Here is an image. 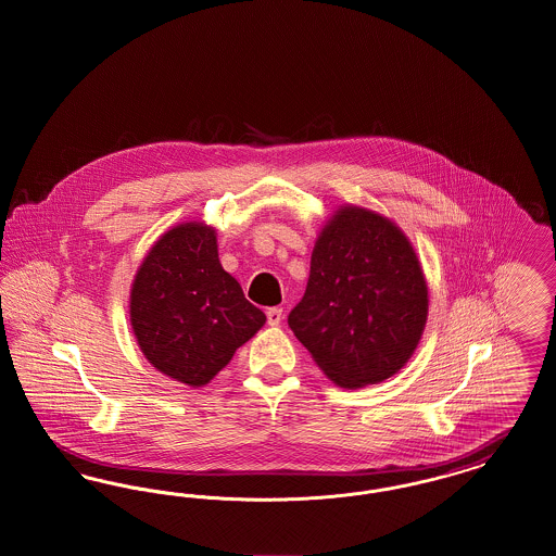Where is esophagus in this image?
Listing matches in <instances>:
<instances>
[{
	"label": "esophagus",
	"instance_id": "1",
	"mask_svg": "<svg viewBox=\"0 0 556 556\" xmlns=\"http://www.w3.org/2000/svg\"><path fill=\"white\" fill-rule=\"evenodd\" d=\"M266 320H268V325H270V327H277V325L283 320V311H281V308H277V306L268 308V311H266Z\"/></svg>",
	"mask_w": 556,
	"mask_h": 556
}]
</instances>
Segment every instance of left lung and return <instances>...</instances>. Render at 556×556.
<instances>
[{"instance_id": "obj_1", "label": "left lung", "mask_w": 556, "mask_h": 556, "mask_svg": "<svg viewBox=\"0 0 556 556\" xmlns=\"http://www.w3.org/2000/svg\"><path fill=\"white\" fill-rule=\"evenodd\" d=\"M424 268L396 223L342 206L318 233L293 336L342 388L379 383L402 369L427 323Z\"/></svg>"}]
</instances>
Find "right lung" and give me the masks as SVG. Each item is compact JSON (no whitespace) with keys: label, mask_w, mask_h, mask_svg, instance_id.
Returning a JSON list of instances; mask_svg holds the SVG:
<instances>
[{"label":"right lung","mask_w":556,"mask_h":556,"mask_svg":"<svg viewBox=\"0 0 556 556\" xmlns=\"http://www.w3.org/2000/svg\"><path fill=\"white\" fill-rule=\"evenodd\" d=\"M129 315L143 356L191 388L225 369L266 320L220 266L214 227L198 220L150 248L132 279Z\"/></svg>","instance_id":"right-lung-1"}]
</instances>
